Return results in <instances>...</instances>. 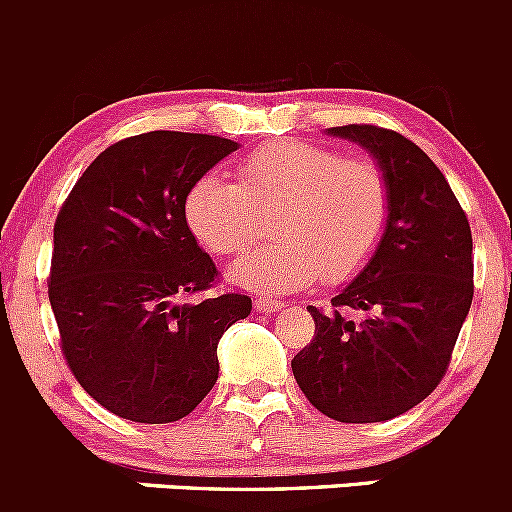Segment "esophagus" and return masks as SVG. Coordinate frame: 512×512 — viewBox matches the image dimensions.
Masks as SVG:
<instances>
[{
    "mask_svg": "<svg viewBox=\"0 0 512 512\" xmlns=\"http://www.w3.org/2000/svg\"><path fill=\"white\" fill-rule=\"evenodd\" d=\"M254 308L258 313H266V316H276V313L283 308V303L281 301H271V298H256Z\"/></svg>",
    "mask_w": 512,
    "mask_h": 512,
    "instance_id": "obj_1",
    "label": "esophagus"
}]
</instances>
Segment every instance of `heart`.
<instances>
[{
    "label": "heart",
    "instance_id": "b5f03b06",
    "mask_svg": "<svg viewBox=\"0 0 512 512\" xmlns=\"http://www.w3.org/2000/svg\"><path fill=\"white\" fill-rule=\"evenodd\" d=\"M271 214L278 241L241 256L231 281L258 293L301 291L321 278L343 283L381 246L388 186L373 161L273 141L236 166V181L206 174L184 199L186 226L214 256L244 249Z\"/></svg>",
    "mask_w": 512,
    "mask_h": 512
}]
</instances>
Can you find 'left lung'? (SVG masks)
I'll return each instance as SVG.
<instances>
[{
	"label": "left lung",
	"mask_w": 512,
	"mask_h": 512,
	"mask_svg": "<svg viewBox=\"0 0 512 512\" xmlns=\"http://www.w3.org/2000/svg\"><path fill=\"white\" fill-rule=\"evenodd\" d=\"M328 134L376 159L388 186V226L371 261L331 298V311L308 306L316 336L291 368L323 416L391 421L445 376L473 303V236L445 176L406 136L368 124Z\"/></svg>",
	"instance_id": "1"
}]
</instances>
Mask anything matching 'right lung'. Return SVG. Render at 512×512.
<instances>
[{
  "instance_id": "right-lung-1",
  "label": "right lung",
  "mask_w": 512,
  "mask_h": 512,
  "mask_svg": "<svg viewBox=\"0 0 512 512\" xmlns=\"http://www.w3.org/2000/svg\"><path fill=\"white\" fill-rule=\"evenodd\" d=\"M236 149L209 134L129 136L91 161L59 211L49 303L79 386L114 416H189L219 378L224 331L251 313L241 293L184 301L216 276L184 199Z\"/></svg>"
}]
</instances>
